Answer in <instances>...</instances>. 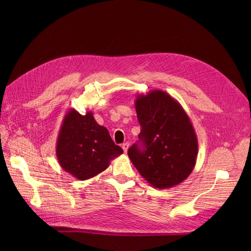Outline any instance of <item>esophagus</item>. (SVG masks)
<instances>
[{
  "mask_svg": "<svg viewBox=\"0 0 251 251\" xmlns=\"http://www.w3.org/2000/svg\"><path fill=\"white\" fill-rule=\"evenodd\" d=\"M122 149L124 151V152H127L128 151V149H129V143L128 142H125L122 144Z\"/></svg>",
  "mask_w": 251,
  "mask_h": 251,
  "instance_id": "obj_1",
  "label": "esophagus"
}]
</instances>
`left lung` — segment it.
Returning a JSON list of instances; mask_svg holds the SVG:
<instances>
[{
    "mask_svg": "<svg viewBox=\"0 0 251 251\" xmlns=\"http://www.w3.org/2000/svg\"><path fill=\"white\" fill-rule=\"evenodd\" d=\"M135 110L142 146L133 144L128 156L151 186L172 188L193 171L199 142L182 105L166 91L154 89L137 95Z\"/></svg>",
    "mask_w": 251,
    "mask_h": 251,
    "instance_id": "obj_1",
    "label": "left lung"
}]
</instances>
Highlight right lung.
Segmentation results:
<instances>
[{
	"instance_id": "add662e5",
	"label": "right lung",
	"mask_w": 251,
	"mask_h": 251,
	"mask_svg": "<svg viewBox=\"0 0 251 251\" xmlns=\"http://www.w3.org/2000/svg\"><path fill=\"white\" fill-rule=\"evenodd\" d=\"M123 153L108 129L97 123L92 112L85 115L70 109L65 115L57 138L56 154L60 166L78 180H87L107 169Z\"/></svg>"
}]
</instances>
